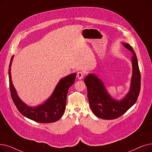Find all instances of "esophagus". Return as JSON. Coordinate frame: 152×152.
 Returning <instances> with one entry per match:
<instances>
[{
	"instance_id": "obj_1",
	"label": "esophagus",
	"mask_w": 152,
	"mask_h": 152,
	"mask_svg": "<svg viewBox=\"0 0 152 152\" xmlns=\"http://www.w3.org/2000/svg\"><path fill=\"white\" fill-rule=\"evenodd\" d=\"M84 75V72H82V71H79V72H77V77L78 79H80V80H81V79H83Z\"/></svg>"
}]
</instances>
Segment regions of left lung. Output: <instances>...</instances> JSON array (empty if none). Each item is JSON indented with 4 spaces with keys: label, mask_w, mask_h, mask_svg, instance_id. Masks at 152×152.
Instances as JSON below:
<instances>
[{
    "label": "left lung",
    "mask_w": 152,
    "mask_h": 152,
    "mask_svg": "<svg viewBox=\"0 0 152 152\" xmlns=\"http://www.w3.org/2000/svg\"><path fill=\"white\" fill-rule=\"evenodd\" d=\"M124 47L132 53V58L133 73L130 91L122 100L113 99L106 91L102 82L94 75L86 76L84 81L88 89V97L91 109L94 114L105 120L115 119L121 117L136 102L141 86L140 71L135 52L128 43Z\"/></svg>",
    "instance_id": "1"
}]
</instances>
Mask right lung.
<instances>
[{
  "label": "right lung",
  "instance_id": "right-lung-1",
  "mask_svg": "<svg viewBox=\"0 0 152 152\" xmlns=\"http://www.w3.org/2000/svg\"><path fill=\"white\" fill-rule=\"evenodd\" d=\"M13 58L14 56L11 58L9 67V88L12 101L18 110L25 117L37 122L47 124L58 121L64 114L68 89L74 84L76 74L72 73L61 79L51 96L44 104L35 107H30L20 99L12 84L10 67Z\"/></svg>",
  "mask_w": 152,
  "mask_h": 152
}]
</instances>
